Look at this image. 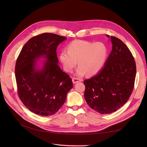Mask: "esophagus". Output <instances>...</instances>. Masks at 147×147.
Instances as JSON below:
<instances>
[{
  "label": "esophagus",
  "mask_w": 147,
  "mask_h": 147,
  "mask_svg": "<svg viewBox=\"0 0 147 147\" xmlns=\"http://www.w3.org/2000/svg\"><path fill=\"white\" fill-rule=\"evenodd\" d=\"M80 82H82L81 79H79L77 78H72V82L74 84H75V83H77Z\"/></svg>",
  "instance_id": "obj_1"
}]
</instances>
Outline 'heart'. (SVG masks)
<instances>
[{"mask_svg": "<svg viewBox=\"0 0 147 147\" xmlns=\"http://www.w3.org/2000/svg\"><path fill=\"white\" fill-rule=\"evenodd\" d=\"M67 49V51L60 53V60L67 72H72L78 61V77H83L86 73L89 75L97 74L102 69L107 55V48L102 42L77 40L69 43Z\"/></svg>", "mask_w": 147, "mask_h": 147, "instance_id": "b5f03b06", "label": "heart"}]
</instances>
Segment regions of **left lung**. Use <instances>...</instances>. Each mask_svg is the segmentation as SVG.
<instances>
[{
	"label": "left lung",
	"instance_id": "left-lung-1",
	"mask_svg": "<svg viewBox=\"0 0 147 147\" xmlns=\"http://www.w3.org/2000/svg\"><path fill=\"white\" fill-rule=\"evenodd\" d=\"M110 38L112 50L104 67L83 82L87 104L101 114L114 112L126 103L134 89L136 75V63L129 49L117 37Z\"/></svg>",
	"mask_w": 147,
	"mask_h": 147
}]
</instances>
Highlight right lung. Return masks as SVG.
<instances>
[{
	"label": "right lung",
	"mask_w": 147,
	"mask_h": 147,
	"mask_svg": "<svg viewBox=\"0 0 147 147\" xmlns=\"http://www.w3.org/2000/svg\"><path fill=\"white\" fill-rule=\"evenodd\" d=\"M66 37L43 33L29 39L18 57L15 77L18 93L23 104L41 116L56 113L66 99L73 83L58 65L56 49ZM43 58L39 67L38 59Z\"/></svg>",
	"instance_id": "obj_1"
}]
</instances>
